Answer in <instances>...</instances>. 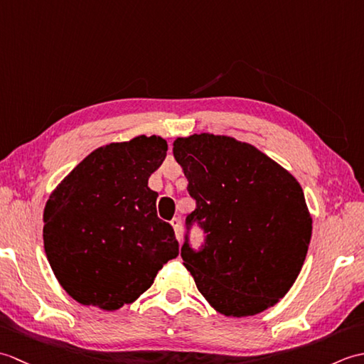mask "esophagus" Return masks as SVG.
<instances>
[{
	"label": "esophagus",
	"instance_id": "esophagus-1",
	"mask_svg": "<svg viewBox=\"0 0 364 364\" xmlns=\"http://www.w3.org/2000/svg\"><path fill=\"white\" fill-rule=\"evenodd\" d=\"M170 223H172V227H173V230H175L176 239L181 242V231H183V228H181V220L178 219V218H173L172 220H170Z\"/></svg>",
	"mask_w": 364,
	"mask_h": 364
}]
</instances>
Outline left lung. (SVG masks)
Masks as SVG:
<instances>
[{
    "label": "left lung",
    "instance_id": "1",
    "mask_svg": "<svg viewBox=\"0 0 364 364\" xmlns=\"http://www.w3.org/2000/svg\"><path fill=\"white\" fill-rule=\"evenodd\" d=\"M173 156L197 203L181 247L197 289L230 318L274 306L296 282L311 239L299 181L253 145L228 136L176 137ZM194 223L207 235L200 251L188 244Z\"/></svg>",
    "mask_w": 364,
    "mask_h": 364
}]
</instances>
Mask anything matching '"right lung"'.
<instances>
[{"mask_svg":"<svg viewBox=\"0 0 364 364\" xmlns=\"http://www.w3.org/2000/svg\"><path fill=\"white\" fill-rule=\"evenodd\" d=\"M159 136L100 146L51 192L43 210L46 258L81 305L119 310L178 257L170 223L156 214L149 178L166 158Z\"/></svg>","mask_w":364,"mask_h":364,"instance_id":"right-lung-1","label":"right lung"}]
</instances>
